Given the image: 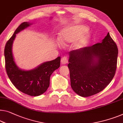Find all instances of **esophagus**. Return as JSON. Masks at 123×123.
Here are the masks:
<instances>
[{
  "mask_svg": "<svg viewBox=\"0 0 123 123\" xmlns=\"http://www.w3.org/2000/svg\"><path fill=\"white\" fill-rule=\"evenodd\" d=\"M68 62V59L67 56H63L61 58V62L62 64H66Z\"/></svg>",
  "mask_w": 123,
  "mask_h": 123,
  "instance_id": "34e87169",
  "label": "esophagus"
}]
</instances>
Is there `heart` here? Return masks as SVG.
<instances>
[{
	"label": "heart",
	"instance_id": "obj_1",
	"mask_svg": "<svg viewBox=\"0 0 123 123\" xmlns=\"http://www.w3.org/2000/svg\"><path fill=\"white\" fill-rule=\"evenodd\" d=\"M87 30V27L82 25H75L67 27L60 32L58 38L59 43L63 46H66L74 42L78 37L73 47L76 49L81 48L87 43L88 39V35L83 34Z\"/></svg>",
	"mask_w": 123,
	"mask_h": 123
}]
</instances>
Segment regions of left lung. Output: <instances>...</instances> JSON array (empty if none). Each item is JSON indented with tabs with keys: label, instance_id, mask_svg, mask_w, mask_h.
Masks as SVG:
<instances>
[{
	"label": "left lung",
	"instance_id": "1",
	"mask_svg": "<svg viewBox=\"0 0 123 123\" xmlns=\"http://www.w3.org/2000/svg\"><path fill=\"white\" fill-rule=\"evenodd\" d=\"M118 54V47L109 32L101 43L69 52L68 67L75 93L87 97L103 90L114 77Z\"/></svg>",
	"mask_w": 123,
	"mask_h": 123
}]
</instances>
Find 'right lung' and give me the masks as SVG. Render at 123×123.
Here are the masks:
<instances>
[{
    "instance_id": "obj_1",
    "label": "right lung",
    "mask_w": 123,
    "mask_h": 123,
    "mask_svg": "<svg viewBox=\"0 0 123 123\" xmlns=\"http://www.w3.org/2000/svg\"><path fill=\"white\" fill-rule=\"evenodd\" d=\"M30 25L27 22L21 23L6 42L4 49L5 69L9 79L18 90L29 96H38L47 91L51 75L60 66L61 58L58 57L52 61L44 62L30 71L21 70L18 67L12 56V43L16 34Z\"/></svg>"
}]
</instances>
